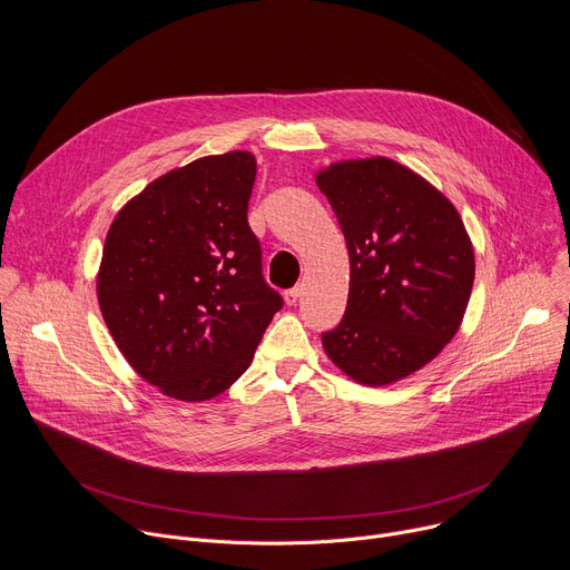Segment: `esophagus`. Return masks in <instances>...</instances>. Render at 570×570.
<instances>
[{
    "instance_id": "obj_1",
    "label": "esophagus",
    "mask_w": 570,
    "mask_h": 570,
    "mask_svg": "<svg viewBox=\"0 0 570 570\" xmlns=\"http://www.w3.org/2000/svg\"><path fill=\"white\" fill-rule=\"evenodd\" d=\"M302 297V286H295V288H291V291H286L284 293V302L288 304V306H293V304H297V299Z\"/></svg>"
}]
</instances>
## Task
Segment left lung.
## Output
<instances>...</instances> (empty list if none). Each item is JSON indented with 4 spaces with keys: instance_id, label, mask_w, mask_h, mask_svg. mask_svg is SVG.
Wrapping results in <instances>:
<instances>
[{
    "instance_id": "left-lung-1",
    "label": "left lung",
    "mask_w": 570,
    "mask_h": 570,
    "mask_svg": "<svg viewBox=\"0 0 570 570\" xmlns=\"http://www.w3.org/2000/svg\"><path fill=\"white\" fill-rule=\"evenodd\" d=\"M315 183L337 217L351 268L344 317L322 333V346L360 385L403 381L463 322L474 284L468 230L443 193L385 156L331 163Z\"/></svg>"
}]
</instances>
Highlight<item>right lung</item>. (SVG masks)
<instances>
[{
  "mask_svg": "<svg viewBox=\"0 0 570 570\" xmlns=\"http://www.w3.org/2000/svg\"><path fill=\"white\" fill-rule=\"evenodd\" d=\"M257 160L204 156L151 180L111 222L98 304L120 353L165 396L199 403L250 366L282 297L248 226Z\"/></svg>",
  "mask_w": 570,
  "mask_h": 570,
  "instance_id": "add662e5",
  "label": "right lung"
}]
</instances>
